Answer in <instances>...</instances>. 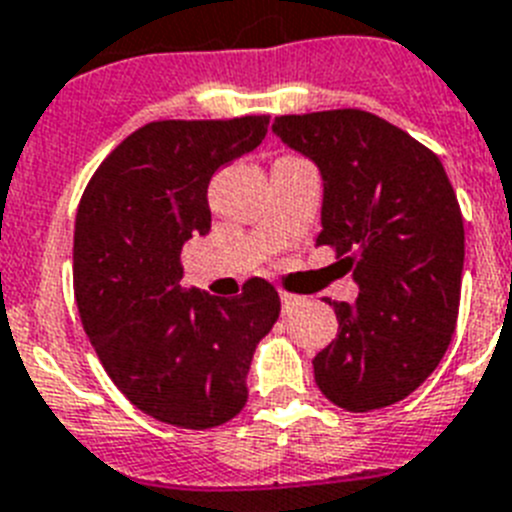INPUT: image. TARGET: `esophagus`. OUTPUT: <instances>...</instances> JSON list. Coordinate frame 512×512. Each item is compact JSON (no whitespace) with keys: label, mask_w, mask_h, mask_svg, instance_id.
<instances>
[{"label":"esophagus","mask_w":512,"mask_h":512,"mask_svg":"<svg viewBox=\"0 0 512 512\" xmlns=\"http://www.w3.org/2000/svg\"><path fill=\"white\" fill-rule=\"evenodd\" d=\"M281 304H283V312H291V309L302 304V296L291 294V291H281Z\"/></svg>","instance_id":"esophagus-1"}]
</instances>
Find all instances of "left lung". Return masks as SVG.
I'll use <instances>...</instances> for the list:
<instances>
[{
    "label": "left lung",
    "mask_w": 512,
    "mask_h": 512,
    "mask_svg": "<svg viewBox=\"0 0 512 512\" xmlns=\"http://www.w3.org/2000/svg\"><path fill=\"white\" fill-rule=\"evenodd\" d=\"M273 132L320 166L317 244L354 270L359 296L336 309L338 336L312 359L322 395L346 411L403 401L453 338L463 216L440 158L362 109L276 117Z\"/></svg>",
    "instance_id": "8db88e82"
}]
</instances>
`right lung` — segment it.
Instances as JSON below:
<instances>
[{
    "label": "right lung",
    "instance_id": "1",
    "mask_svg": "<svg viewBox=\"0 0 512 512\" xmlns=\"http://www.w3.org/2000/svg\"><path fill=\"white\" fill-rule=\"evenodd\" d=\"M270 117L161 119L90 176L75 218V299L106 375L132 406L184 429L221 427L247 403L257 343L281 315L265 278L218 299L184 291L182 247L208 234V184L263 143Z\"/></svg>",
    "mask_w": 512,
    "mask_h": 512
}]
</instances>
